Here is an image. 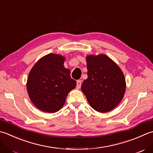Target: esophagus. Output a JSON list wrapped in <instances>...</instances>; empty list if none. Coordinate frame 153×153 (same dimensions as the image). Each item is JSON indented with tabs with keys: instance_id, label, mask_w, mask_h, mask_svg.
I'll use <instances>...</instances> for the list:
<instances>
[{
	"instance_id": "obj_1",
	"label": "esophagus",
	"mask_w": 153,
	"mask_h": 153,
	"mask_svg": "<svg viewBox=\"0 0 153 153\" xmlns=\"http://www.w3.org/2000/svg\"><path fill=\"white\" fill-rule=\"evenodd\" d=\"M81 85H82V81L81 80H77V85H76V88L78 89L81 88Z\"/></svg>"
}]
</instances>
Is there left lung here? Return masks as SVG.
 <instances>
[{"label": "left lung", "instance_id": "8db88e82", "mask_svg": "<svg viewBox=\"0 0 153 153\" xmlns=\"http://www.w3.org/2000/svg\"><path fill=\"white\" fill-rule=\"evenodd\" d=\"M88 78L82 91L93 109L98 112L111 111L124 96L126 82L117 64L105 54L89 55L86 58Z\"/></svg>", "mask_w": 153, "mask_h": 153}]
</instances>
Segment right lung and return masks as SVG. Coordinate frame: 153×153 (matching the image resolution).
<instances>
[{"mask_svg":"<svg viewBox=\"0 0 153 153\" xmlns=\"http://www.w3.org/2000/svg\"><path fill=\"white\" fill-rule=\"evenodd\" d=\"M64 61L62 56L49 53L39 59L30 71L26 83L29 97L44 112L58 111L69 92L76 88V80L71 78Z\"/></svg>","mask_w":153,"mask_h":153,"instance_id":"1","label":"right lung"}]
</instances>
